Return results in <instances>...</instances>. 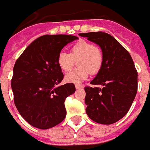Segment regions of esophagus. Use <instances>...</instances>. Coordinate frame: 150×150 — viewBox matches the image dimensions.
Masks as SVG:
<instances>
[{"instance_id":"1","label":"esophagus","mask_w":150,"mask_h":150,"mask_svg":"<svg viewBox=\"0 0 150 150\" xmlns=\"http://www.w3.org/2000/svg\"><path fill=\"white\" fill-rule=\"evenodd\" d=\"M75 88H76V89H82V88H83V86H82V85H79V84H75Z\"/></svg>"}]
</instances>
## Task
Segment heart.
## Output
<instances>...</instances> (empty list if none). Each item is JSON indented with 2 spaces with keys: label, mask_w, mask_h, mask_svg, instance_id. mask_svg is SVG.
<instances>
[{
  "label": "heart",
  "mask_w": 150,
  "mask_h": 150,
  "mask_svg": "<svg viewBox=\"0 0 150 150\" xmlns=\"http://www.w3.org/2000/svg\"><path fill=\"white\" fill-rule=\"evenodd\" d=\"M79 67L65 76L68 83L79 84L84 81L91 74H96L103 65V54L100 49L85 40H79L71 47L70 54L60 52L57 57V64L62 71H69L75 65Z\"/></svg>",
  "instance_id": "1"
}]
</instances>
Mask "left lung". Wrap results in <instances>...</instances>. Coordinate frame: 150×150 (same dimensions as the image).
I'll return each instance as SVG.
<instances>
[{
    "mask_svg": "<svg viewBox=\"0 0 150 150\" xmlns=\"http://www.w3.org/2000/svg\"><path fill=\"white\" fill-rule=\"evenodd\" d=\"M79 36L97 44L103 54L102 67L90 83L96 87L84 88L86 112L99 124L117 122L129 112L137 91V71L132 57L107 33H81Z\"/></svg>",
    "mask_w": 150,
    "mask_h": 150,
    "instance_id": "1",
    "label": "left lung"
}]
</instances>
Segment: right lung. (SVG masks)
Masks as SVG:
<instances>
[{
    "mask_svg": "<svg viewBox=\"0 0 150 150\" xmlns=\"http://www.w3.org/2000/svg\"><path fill=\"white\" fill-rule=\"evenodd\" d=\"M78 37L43 35L27 46L15 62L12 91L20 115L30 125L50 129L65 119L66 98L75 91L73 83L59 86L63 79L57 57Z\"/></svg>",
    "mask_w": 150,
    "mask_h": 150,
    "instance_id": "right-lung-1",
    "label": "right lung"
}]
</instances>
